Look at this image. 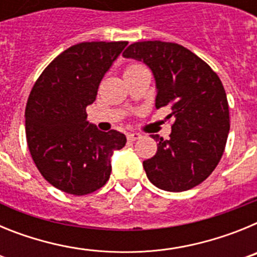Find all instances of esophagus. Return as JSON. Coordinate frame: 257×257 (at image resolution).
Returning <instances> with one entry per match:
<instances>
[{
    "instance_id": "1",
    "label": "esophagus",
    "mask_w": 257,
    "mask_h": 257,
    "mask_svg": "<svg viewBox=\"0 0 257 257\" xmlns=\"http://www.w3.org/2000/svg\"><path fill=\"white\" fill-rule=\"evenodd\" d=\"M140 138H142V136H140L139 134H136V133L128 134V135H127V140H130V142H135V140L140 139Z\"/></svg>"
}]
</instances>
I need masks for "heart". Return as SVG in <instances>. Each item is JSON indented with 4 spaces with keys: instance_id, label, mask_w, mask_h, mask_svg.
I'll list each match as a JSON object with an SVG mask.
<instances>
[{
    "instance_id": "b5f03b06",
    "label": "heart",
    "mask_w": 257,
    "mask_h": 257,
    "mask_svg": "<svg viewBox=\"0 0 257 257\" xmlns=\"http://www.w3.org/2000/svg\"><path fill=\"white\" fill-rule=\"evenodd\" d=\"M138 67H140V64H131L130 67H127V68H126V72H127V70L135 69V68H138Z\"/></svg>"
}]
</instances>
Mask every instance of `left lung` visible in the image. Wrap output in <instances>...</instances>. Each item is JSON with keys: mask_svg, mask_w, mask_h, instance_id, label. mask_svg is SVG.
<instances>
[{"mask_svg": "<svg viewBox=\"0 0 257 257\" xmlns=\"http://www.w3.org/2000/svg\"><path fill=\"white\" fill-rule=\"evenodd\" d=\"M143 60L156 78V108L169 106L171 135H151L157 153L143 162L153 185L167 192L197 187L212 174L225 151L230 119L225 90L212 68L174 42L142 41L123 51Z\"/></svg>", "mask_w": 257, "mask_h": 257, "instance_id": "1", "label": "left lung"}]
</instances>
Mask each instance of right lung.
Masks as SVG:
<instances>
[{
  "instance_id": "1",
  "label": "right lung",
  "mask_w": 257,
  "mask_h": 257,
  "mask_svg": "<svg viewBox=\"0 0 257 257\" xmlns=\"http://www.w3.org/2000/svg\"><path fill=\"white\" fill-rule=\"evenodd\" d=\"M127 41L82 42L56 56L32 87L26 106L27 144L41 175L61 192L85 196L110 176V156L126 136L86 121L99 83Z\"/></svg>"
}]
</instances>
